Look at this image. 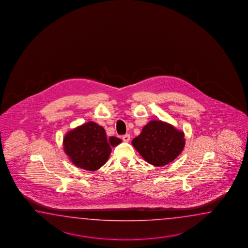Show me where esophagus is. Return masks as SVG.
Masks as SVG:
<instances>
[{"instance_id": "1", "label": "esophagus", "mask_w": 248, "mask_h": 248, "mask_svg": "<svg viewBox=\"0 0 248 248\" xmlns=\"http://www.w3.org/2000/svg\"><path fill=\"white\" fill-rule=\"evenodd\" d=\"M122 140H123L124 142H128V141L130 140V136H129L128 134H126V135L122 136Z\"/></svg>"}]
</instances>
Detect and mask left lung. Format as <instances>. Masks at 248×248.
<instances>
[{
  "mask_svg": "<svg viewBox=\"0 0 248 248\" xmlns=\"http://www.w3.org/2000/svg\"><path fill=\"white\" fill-rule=\"evenodd\" d=\"M132 144L148 163L162 167L182 153L185 144V134L169 123L152 121L133 139Z\"/></svg>",
  "mask_w": 248,
  "mask_h": 248,
  "instance_id": "left-lung-1",
  "label": "left lung"
}]
</instances>
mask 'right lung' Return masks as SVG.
I'll return each instance as SVG.
<instances>
[{"instance_id":"add662e5","label":"right lung","mask_w":248,"mask_h":248,"mask_svg":"<svg viewBox=\"0 0 248 248\" xmlns=\"http://www.w3.org/2000/svg\"><path fill=\"white\" fill-rule=\"evenodd\" d=\"M122 140L107 138L103 126L90 122L68 132L63 138V149L73 163L80 169L95 171L106 164L111 152Z\"/></svg>"}]
</instances>
